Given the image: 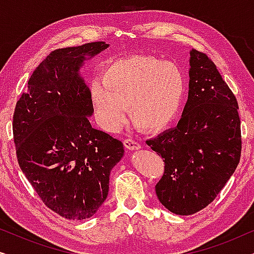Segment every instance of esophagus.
Returning a JSON list of instances; mask_svg holds the SVG:
<instances>
[{
  "label": "esophagus",
  "mask_w": 254,
  "mask_h": 254,
  "mask_svg": "<svg viewBox=\"0 0 254 254\" xmlns=\"http://www.w3.org/2000/svg\"><path fill=\"white\" fill-rule=\"evenodd\" d=\"M124 144L125 147H126L128 150H140L141 149V145L138 142H136L135 140H131V138H127V140L124 141Z\"/></svg>",
  "instance_id": "34e87169"
}]
</instances>
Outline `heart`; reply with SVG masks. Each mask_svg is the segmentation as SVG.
I'll return each instance as SVG.
<instances>
[{
  "label": "heart",
  "instance_id": "heart-1",
  "mask_svg": "<svg viewBox=\"0 0 254 254\" xmlns=\"http://www.w3.org/2000/svg\"><path fill=\"white\" fill-rule=\"evenodd\" d=\"M96 118L106 130L124 124L128 106L135 126L161 131L173 123L185 96V77L176 64L151 55H131L110 61L102 77L90 82Z\"/></svg>",
  "mask_w": 254,
  "mask_h": 254
}]
</instances>
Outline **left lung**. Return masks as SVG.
Returning <instances> with one entry per match:
<instances>
[{"mask_svg": "<svg viewBox=\"0 0 254 254\" xmlns=\"http://www.w3.org/2000/svg\"><path fill=\"white\" fill-rule=\"evenodd\" d=\"M189 76V98L177 127L147 141L165 163L156 195L177 215L207 207L234 175L242 150L237 100L216 65L192 50Z\"/></svg>", "mask_w": 254, "mask_h": 254, "instance_id": "8db88e82", "label": "left lung"}]
</instances>
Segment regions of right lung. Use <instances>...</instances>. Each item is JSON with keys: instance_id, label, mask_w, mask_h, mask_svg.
Here are the masks:
<instances>
[{"instance_id": "obj_1", "label": "right lung", "mask_w": 254, "mask_h": 254, "mask_svg": "<svg viewBox=\"0 0 254 254\" xmlns=\"http://www.w3.org/2000/svg\"><path fill=\"white\" fill-rule=\"evenodd\" d=\"M109 47L96 41L52 52L31 75L13 114L20 169L43 202L67 220L97 213L125 154L123 142L90 124L93 107L81 74L85 61Z\"/></svg>"}]
</instances>
